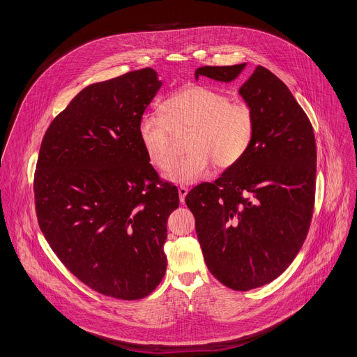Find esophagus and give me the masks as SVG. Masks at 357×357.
Instances as JSON below:
<instances>
[{
  "label": "esophagus",
  "instance_id": "1",
  "mask_svg": "<svg viewBox=\"0 0 357 357\" xmlns=\"http://www.w3.org/2000/svg\"><path fill=\"white\" fill-rule=\"evenodd\" d=\"M178 193H179V199H181V202H185V196L188 195V188H185V186H179V188H178Z\"/></svg>",
  "mask_w": 357,
  "mask_h": 357
}]
</instances>
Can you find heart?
Here are the masks:
<instances>
[{"mask_svg":"<svg viewBox=\"0 0 357 357\" xmlns=\"http://www.w3.org/2000/svg\"><path fill=\"white\" fill-rule=\"evenodd\" d=\"M189 132L185 160L176 158L174 141ZM256 134V117L245 103L205 86L188 87L162 105V114L145 113L138 123V138L148 162L176 183H195L206 178L216 164L226 169L248 151Z\"/></svg>","mask_w":357,"mask_h":357,"instance_id":"1","label":"heart"}]
</instances>
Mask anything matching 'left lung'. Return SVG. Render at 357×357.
Listing matches in <instances>:
<instances>
[{"label":"left lung","mask_w":357,"mask_h":357,"mask_svg":"<svg viewBox=\"0 0 357 357\" xmlns=\"http://www.w3.org/2000/svg\"><path fill=\"white\" fill-rule=\"evenodd\" d=\"M245 63L195 72L234 80ZM238 93L256 117L245 155L213 183L185 197L209 271L234 291L274 281L307 238L315 203L317 144L312 124L274 73L257 66Z\"/></svg>","instance_id":"1"}]
</instances>
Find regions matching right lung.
Listing matches in <instances>:
<instances>
[{"mask_svg": "<svg viewBox=\"0 0 357 357\" xmlns=\"http://www.w3.org/2000/svg\"><path fill=\"white\" fill-rule=\"evenodd\" d=\"M145 68L84 87L46 130L33 178L39 227L63 266L91 289L141 299L167 271V222L179 206L138 138L161 87Z\"/></svg>", "mask_w": 357, "mask_h": 357, "instance_id": "obj_1", "label": "right lung"}]
</instances>
